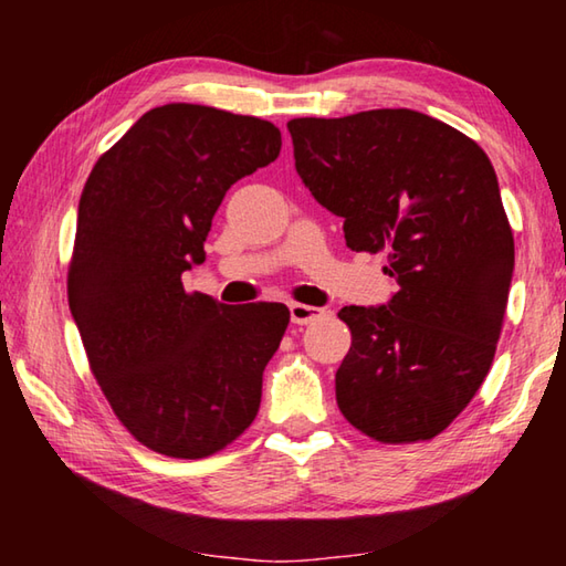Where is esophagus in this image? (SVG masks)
Here are the masks:
<instances>
[{
    "instance_id": "1",
    "label": "esophagus",
    "mask_w": 566,
    "mask_h": 566,
    "mask_svg": "<svg viewBox=\"0 0 566 566\" xmlns=\"http://www.w3.org/2000/svg\"><path fill=\"white\" fill-rule=\"evenodd\" d=\"M290 317H292V324H312V322H317V319L324 317V310H319V306L292 302L290 304Z\"/></svg>"
}]
</instances>
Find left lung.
Instances as JSON below:
<instances>
[{
    "label": "left lung",
    "instance_id": "1",
    "mask_svg": "<svg viewBox=\"0 0 566 566\" xmlns=\"http://www.w3.org/2000/svg\"><path fill=\"white\" fill-rule=\"evenodd\" d=\"M294 167L344 219L352 252H385L399 292L344 306L352 347L337 405L377 442H424L452 424L492 367L514 237L482 147L415 109L286 124Z\"/></svg>",
    "mask_w": 566,
    "mask_h": 566
}]
</instances>
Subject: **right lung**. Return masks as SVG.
Returning <instances> with one entry per match:
<instances>
[{
    "label": "right lung",
    "instance_id": "right-lung-1",
    "mask_svg": "<svg viewBox=\"0 0 566 566\" xmlns=\"http://www.w3.org/2000/svg\"><path fill=\"white\" fill-rule=\"evenodd\" d=\"M272 122L202 104L149 109L84 185L70 310L114 415L151 452L202 459L252 424L290 310L185 292L227 189L280 157Z\"/></svg>",
    "mask_w": 566,
    "mask_h": 566
}]
</instances>
